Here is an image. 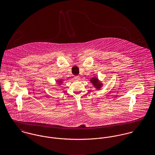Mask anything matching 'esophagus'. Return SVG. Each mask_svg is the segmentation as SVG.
Wrapping results in <instances>:
<instances>
[{"label":"esophagus","mask_w":155,"mask_h":155,"mask_svg":"<svg viewBox=\"0 0 155 155\" xmlns=\"http://www.w3.org/2000/svg\"><path fill=\"white\" fill-rule=\"evenodd\" d=\"M74 78H75V80H80V77L79 75H77V76H75Z\"/></svg>","instance_id":"esophagus-1"}]
</instances>
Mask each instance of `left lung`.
<instances>
[{
	"mask_svg": "<svg viewBox=\"0 0 155 155\" xmlns=\"http://www.w3.org/2000/svg\"><path fill=\"white\" fill-rule=\"evenodd\" d=\"M90 81L93 84V85L95 86V87H96L97 89H99L102 86V84L99 82L98 80L96 78H93Z\"/></svg>",
	"mask_w": 155,
	"mask_h": 155,
	"instance_id": "1",
	"label": "left lung"
}]
</instances>
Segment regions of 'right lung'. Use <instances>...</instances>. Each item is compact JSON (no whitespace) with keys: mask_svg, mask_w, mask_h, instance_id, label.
<instances>
[{"mask_svg":"<svg viewBox=\"0 0 155 155\" xmlns=\"http://www.w3.org/2000/svg\"><path fill=\"white\" fill-rule=\"evenodd\" d=\"M58 82H60V83H61V81H58Z\"/></svg>","mask_w":155,"mask_h":155,"instance_id":"right-lung-1","label":"right lung"}]
</instances>
